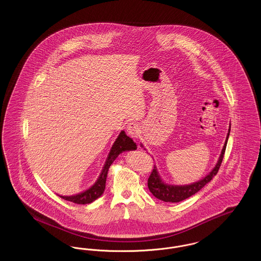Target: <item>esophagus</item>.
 I'll return each mask as SVG.
<instances>
[{
  "instance_id": "obj_1",
  "label": "esophagus",
  "mask_w": 261,
  "mask_h": 261,
  "mask_svg": "<svg viewBox=\"0 0 261 261\" xmlns=\"http://www.w3.org/2000/svg\"><path fill=\"white\" fill-rule=\"evenodd\" d=\"M126 129H127V134L129 136L134 138V139H136L140 135V131H141L140 130V126L137 124V123H134V122L129 123V124L127 125Z\"/></svg>"
}]
</instances>
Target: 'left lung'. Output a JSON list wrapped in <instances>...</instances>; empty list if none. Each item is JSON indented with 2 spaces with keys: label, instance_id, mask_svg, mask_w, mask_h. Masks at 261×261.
Masks as SVG:
<instances>
[{
  "label": "left lung",
  "instance_id": "1",
  "mask_svg": "<svg viewBox=\"0 0 261 261\" xmlns=\"http://www.w3.org/2000/svg\"><path fill=\"white\" fill-rule=\"evenodd\" d=\"M230 130H231V124L229 125V130H228L227 137H226L223 148H222L218 161L216 162L215 166L211 169V172L207 175H205L202 179H200L198 182H194V183L188 184V185H171V184L165 183L162 180V176L159 172L156 165H154L151 173L149 175V179H148V187H149V192L155 198L163 200L165 202H179V201H182L184 199L190 198L191 196L195 195L196 193H198L201 188H203L208 182H211V179L218 172L221 162L223 161L224 152H225L226 146H227L228 138L230 135ZM141 146H142V148H144L143 144H141Z\"/></svg>",
  "mask_w": 261,
  "mask_h": 261
}]
</instances>
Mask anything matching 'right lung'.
Wrapping results in <instances>:
<instances>
[{"instance_id":"right-lung-1","label":"right lung","mask_w":261,"mask_h":261,"mask_svg":"<svg viewBox=\"0 0 261 261\" xmlns=\"http://www.w3.org/2000/svg\"><path fill=\"white\" fill-rule=\"evenodd\" d=\"M137 149L136 143L126 135L124 131H121L119 135L116 138L115 142L112 145V149L109 152V155L107 158V161L105 162L102 169L100 171L97 181L94 183V185L90 187L87 190L76 194L73 196H60L62 199L65 200L72 201L78 204H87L94 200L99 198L106 189V181L107 176L110 166L112 165V162L116 160V158L123 151H129V150H135Z\"/></svg>"}]
</instances>
